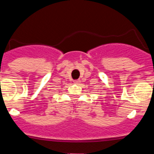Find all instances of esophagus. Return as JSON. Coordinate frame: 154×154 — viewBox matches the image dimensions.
Wrapping results in <instances>:
<instances>
[{
  "mask_svg": "<svg viewBox=\"0 0 154 154\" xmlns=\"http://www.w3.org/2000/svg\"><path fill=\"white\" fill-rule=\"evenodd\" d=\"M73 82H74L75 84H80V82H81V81H80V80H75V81Z\"/></svg>",
  "mask_w": 154,
  "mask_h": 154,
  "instance_id": "34e87169",
  "label": "esophagus"
}]
</instances>
